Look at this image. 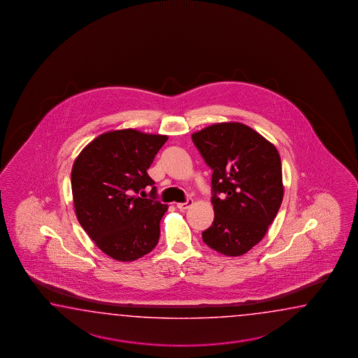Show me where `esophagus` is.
Listing matches in <instances>:
<instances>
[{
    "instance_id": "34e87169",
    "label": "esophagus",
    "mask_w": 358,
    "mask_h": 358,
    "mask_svg": "<svg viewBox=\"0 0 358 358\" xmlns=\"http://www.w3.org/2000/svg\"><path fill=\"white\" fill-rule=\"evenodd\" d=\"M192 205H193V199H190L189 198V199H188L187 202H184V203H176V207H178L179 210L184 211V210H188Z\"/></svg>"
}]
</instances>
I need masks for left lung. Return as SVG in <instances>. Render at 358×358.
Returning <instances> with one entry per match:
<instances>
[{"mask_svg": "<svg viewBox=\"0 0 358 358\" xmlns=\"http://www.w3.org/2000/svg\"><path fill=\"white\" fill-rule=\"evenodd\" d=\"M192 139L213 169L215 219L202 239L225 256H242L262 241L282 205L279 152L242 122L213 124Z\"/></svg>", "mask_w": 358, "mask_h": 358, "instance_id": "8db88e82", "label": "left lung"}]
</instances>
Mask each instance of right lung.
Instances as JSON below:
<instances>
[{
  "instance_id": "right-lung-1",
  "label": "right lung",
  "mask_w": 358,
  "mask_h": 358,
  "mask_svg": "<svg viewBox=\"0 0 358 358\" xmlns=\"http://www.w3.org/2000/svg\"><path fill=\"white\" fill-rule=\"evenodd\" d=\"M168 136L136 129L110 130L84 147L71 169V190L79 224L101 251L130 262L159 243L168 205L137 194L155 184L147 174Z\"/></svg>"
}]
</instances>
